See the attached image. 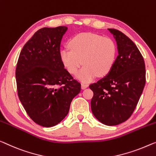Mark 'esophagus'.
I'll return each mask as SVG.
<instances>
[{"label":"esophagus","instance_id":"esophagus-1","mask_svg":"<svg viewBox=\"0 0 156 156\" xmlns=\"http://www.w3.org/2000/svg\"><path fill=\"white\" fill-rule=\"evenodd\" d=\"M88 86H89V84H88V83H83L82 84H81V88H82L83 90H84V89H85V88H87Z\"/></svg>","mask_w":156,"mask_h":156}]
</instances>
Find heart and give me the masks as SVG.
<instances>
[{"instance_id": "obj_1", "label": "heart", "mask_w": 156, "mask_h": 156, "mask_svg": "<svg viewBox=\"0 0 156 156\" xmlns=\"http://www.w3.org/2000/svg\"><path fill=\"white\" fill-rule=\"evenodd\" d=\"M69 49L60 51V58L69 73L75 74L85 65L76 77L89 82L96 76H106L112 69L117 56V46L109 37L91 33L76 35L69 43Z\"/></svg>"}]
</instances>
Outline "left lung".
<instances>
[{"instance_id": "1", "label": "left lung", "mask_w": 156, "mask_h": 156, "mask_svg": "<svg viewBox=\"0 0 156 156\" xmlns=\"http://www.w3.org/2000/svg\"><path fill=\"white\" fill-rule=\"evenodd\" d=\"M118 45V55L105 77L90 85L93 115L106 125L126 121L134 112L146 83L144 58L133 41L114 29H108Z\"/></svg>"}]
</instances>
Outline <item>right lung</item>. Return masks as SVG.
<instances>
[{
    "label": "right lung",
    "instance_id": "right-lung-1",
    "mask_svg": "<svg viewBox=\"0 0 156 156\" xmlns=\"http://www.w3.org/2000/svg\"><path fill=\"white\" fill-rule=\"evenodd\" d=\"M66 27L37 31L21 51L16 67L19 98L27 114L43 127L57 125L68 114L81 85L60 58V44Z\"/></svg>",
    "mask_w": 156,
    "mask_h": 156
}]
</instances>
